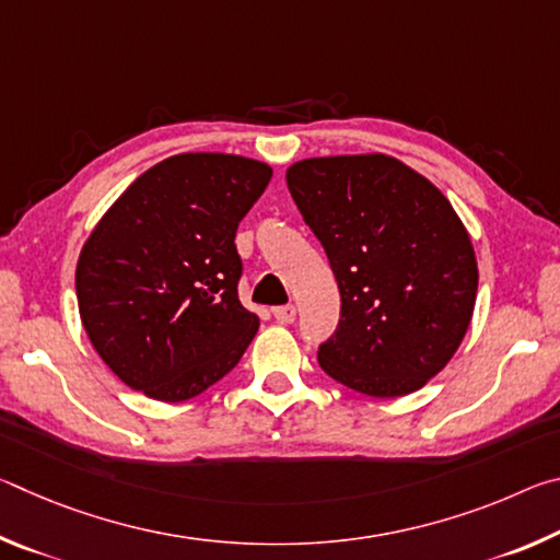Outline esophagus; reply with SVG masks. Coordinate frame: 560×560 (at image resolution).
Wrapping results in <instances>:
<instances>
[{
	"instance_id": "esophagus-1",
	"label": "esophagus",
	"mask_w": 560,
	"mask_h": 560,
	"mask_svg": "<svg viewBox=\"0 0 560 560\" xmlns=\"http://www.w3.org/2000/svg\"><path fill=\"white\" fill-rule=\"evenodd\" d=\"M271 314L279 320V324H291V320L296 318V306H293V303H287V306L271 308Z\"/></svg>"
}]
</instances>
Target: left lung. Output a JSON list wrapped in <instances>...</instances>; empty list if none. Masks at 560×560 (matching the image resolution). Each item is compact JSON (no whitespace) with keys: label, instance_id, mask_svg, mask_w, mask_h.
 I'll list each match as a JSON object with an SVG mask.
<instances>
[{"label":"left lung","instance_id":"obj_1","mask_svg":"<svg viewBox=\"0 0 560 560\" xmlns=\"http://www.w3.org/2000/svg\"><path fill=\"white\" fill-rule=\"evenodd\" d=\"M287 185L340 291L324 373L371 397L420 390L459 348L479 283L447 197L387 155L301 160Z\"/></svg>","mask_w":560,"mask_h":560}]
</instances>
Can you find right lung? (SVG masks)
I'll return each mask as SVG.
<instances>
[{
  "label": "right lung",
  "instance_id": "add662e5",
  "mask_svg": "<svg viewBox=\"0 0 560 560\" xmlns=\"http://www.w3.org/2000/svg\"><path fill=\"white\" fill-rule=\"evenodd\" d=\"M271 167L224 153L167 158L140 175L83 246V328L132 390L183 402L232 371L259 328L240 301L236 226Z\"/></svg>",
  "mask_w": 560,
  "mask_h": 560
}]
</instances>
